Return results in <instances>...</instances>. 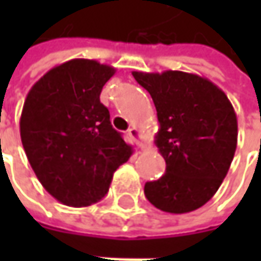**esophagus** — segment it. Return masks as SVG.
<instances>
[{"label":"esophagus","mask_w":261,"mask_h":261,"mask_svg":"<svg viewBox=\"0 0 261 261\" xmlns=\"http://www.w3.org/2000/svg\"><path fill=\"white\" fill-rule=\"evenodd\" d=\"M127 134H129V136L135 141L136 145L141 146V148H144V146H145V141H144V138L141 136V132H139V129H138V127L132 126V127L127 130Z\"/></svg>","instance_id":"obj_1"}]
</instances>
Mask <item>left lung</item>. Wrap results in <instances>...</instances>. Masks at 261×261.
<instances>
[{"mask_svg":"<svg viewBox=\"0 0 261 261\" xmlns=\"http://www.w3.org/2000/svg\"><path fill=\"white\" fill-rule=\"evenodd\" d=\"M132 75L152 97L160 129L155 145L166 173L145 183L146 199L170 214H187L212 199L236 154L237 115L207 78L164 71Z\"/></svg>","mask_w":261,"mask_h":261,"instance_id":"obj_1","label":"left lung"}]
</instances>
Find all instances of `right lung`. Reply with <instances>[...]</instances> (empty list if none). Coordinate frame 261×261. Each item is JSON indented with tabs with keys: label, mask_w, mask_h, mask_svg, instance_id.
Instances as JSON below:
<instances>
[{
	"label": "right lung",
	"mask_w": 261,
	"mask_h": 261,
	"mask_svg": "<svg viewBox=\"0 0 261 261\" xmlns=\"http://www.w3.org/2000/svg\"><path fill=\"white\" fill-rule=\"evenodd\" d=\"M113 66L71 59L52 68L25 97L20 136L36 177L68 206L101 200L113 173L132 155V146L110 123L100 103Z\"/></svg>",
	"instance_id": "obj_1"
}]
</instances>
